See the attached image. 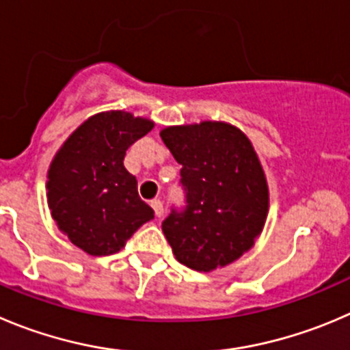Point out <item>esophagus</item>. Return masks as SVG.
Instances as JSON below:
<instances>
[{"label": "esophagus", "instance_id": "esophagus-1", "mask_svg": "<svg viewBox=\"0 0 350 350\" xmlns=\"http://www.w3.org/2000/svg\"><path fill=\"white\" fill-rule=\"evenodd\" d=\"M151 206H152V209H154V215L158 216V218H161L163 213H165V208H163V202L159 201V199H154V201H151Z\"/></svg>", "mask_w": 350, "mask_h": 350}]
</instances>
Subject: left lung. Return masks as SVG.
<instances>
[{"instance_id":"1","label":"left lung","mask_w":350,"mask_h":350,"mask_svg":"<svg viewBox=\"0 0 350 350\" xmlns=\"http://www.w3.org/2000/svg\"><path fill=\"white\" fill-rule=\"evenodd\" d=\"M161 139L180 163L185 206L161 223L182 265L196 271L227 266L254 245L268 213V185L251 141L234 125L168 127Z\"/></svg>"}]
</instances>
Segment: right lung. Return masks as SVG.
Returning a JSON list of instances; mask_svg holds the SVG:
<instances>
[{
  "mask_svg": "<svg viewBox=\"0 0 350 350\" xmlns=\"http://www.w3.org/2000/svg\"><path fill=\"white\" fill-rule=\"evenodd\" d=\"M152 125L125 111L99 113L56 152L48 172L49 209L59 230L88 254H115L154 218L123 166L127 149Z\"/></svg>",
  "mask_w": 350,
  "mask_h": 350,
  "instance_id": "right-lung-1",
  "label": "right lung"
}]
</instances>
